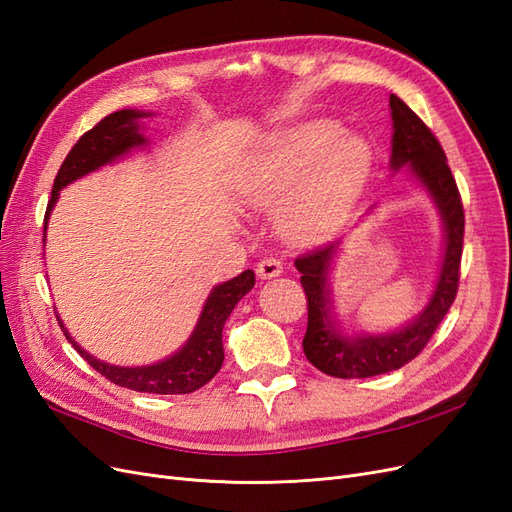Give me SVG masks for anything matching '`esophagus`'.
Returning <instances> with one entry per match:
<instances>
[{
	"mask_svg": "<svg viewBox=\"0 0 512 512\" xmlns=\"http://www.w3.org/2000/svg\"><path fill=\"white\" fill-rule=\"evenodd\" d=\"M282 271H284V265L280 258H265L262 262H258L256 267V275L260 280H271V277L282 275Z\"/></svg>",
	"mask_w": 512,
	"mask_h": 512,
	"instance_id": "esophagus-1",
	"label": "esophagus"
}]
</instances>
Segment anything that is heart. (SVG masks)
<instances>
[{
    "label": "heart",
    "mask_w": 512,
    "mask_h": 512,
    "mask_svg": "<svg viewBox=\"0 0 512 512\" xmlns=\"http://www.w3.org/2000/svg\"><path fill=\"white\" fill-rule=\"evenodd\" d=\"M374 149L333 121L292 126L252 153L239 170L237 192L254 209L284 203L292 239L324 241L344 226L374 170Z\"/></svg>",
    "instance_id": "heart-1"
}]
</instances>
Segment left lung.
Here are the masks:
<instances>
[{
    "instance_id": "1",
    "label": "left lung",
    "mask_w": 512,
    "mask_h": 512,
    "mask_svg": "<svg viewBox=\"0 0 512 512\" xmlns=\"http://www.w3.org/2000/svg\"><path fill=\"white\" fill-rule=\"evenodd\" d=\"M389 106L393 119L391 170L399 173L406 168L436 205L444 232L442 260L427 305L404 327L391 333L348 335L337 320L331 292V269L342 241L297 258L294 267L301 273V284L307 294L303 352L309 363L333 378H371L410 363L427 346L433 331L451 309L459 286L466 218L455 177L446 164L438 138L412 113V108L397 96L389 98Z\"/></svg>"
}]
</instances>
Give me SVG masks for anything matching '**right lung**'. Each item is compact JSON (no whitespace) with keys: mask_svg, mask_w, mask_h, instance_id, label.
Instances as JSON below:
<instances>
[{"mask_svg":"<svg viewBox=\"0 0 512 512\" xmlns=\"http://www.w3.org/2000/svg\"><path fill=\"white\" fill-rule=\"evenodd\" d=\"M151 115L153 113L136 111V108H123V111H115L104 117L96 128H91L79 138V143L70 149L55 177L49 207H46L44 215V235L46 228H49V218L51 211L55 209L59 192L64 190L66 185L94 173V170L102 166L115 164L132 149L145 147L149 141L145 136L143 119ZM254 284V271L247 269L241 275L232 277V280L213 286L203 305V312L198 316L196 327L188 337V342H185L177 352L166 356V359L138 367L111 365L96 359L94 354H89L85 348L74 342L72 335L64 327V322H61L59 314H55L61 324V331L68 337V342H72L74 350L79 352L91 367L100 371L104 378L138 393L185 395L200 389V386H205L220 371L224 363V322L228 320L235 305L254 288Z\"/></svg>","mask_w":512,"mask_h":512,"instance_id":"right-lung-1","label":"right lung"}]
</instances>
